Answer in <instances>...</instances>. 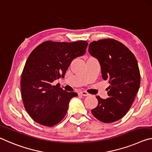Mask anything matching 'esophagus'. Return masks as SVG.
<instances>
[{
    "label": "esophagus",
    "mask_w": 152,
    "mask_h": 152,
    "mask_svg": "<svg viewBox=\"0 0 152 152\" xmlns=\"http://www.w3.org/2000/svg\"><path fill=\"white\" fill-rule=\"evenodd\" d=\"M79 94L81 96H88L89 95L88 92H86V91H80V92H79Z\"/></svg>",
    "instance_id": "obj_1"
}]
</instances>
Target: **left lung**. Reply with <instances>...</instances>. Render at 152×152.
<instances>
[{
  "instance_id": "left-lung-1",
  "label": "left lung",
  "mask_w": 152,
  "mask_h": 152,
  "mask_svg": "<svg viewBox=\"0 0 152 152\" xmlns=\"http://www.w3.org/2000/svg\"><path fill=\"white\" fill-rule=\"evenodd\" d=\"M89 53L98 59L102 77L108 81V98L96 96L98 104L91 110L98 120L109 123L123 118L133 102L140 86L137 61L128 48L113 39L94 41Z\"/></svg>"
}]
</instances>
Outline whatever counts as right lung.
I'll list each match as a JSON object with an SVG mask.
<instances>
[{"mask_svg": "<svg viewBox=\"0 0 152 152\" xmlns=\"http://www.w3.org/2000/svg\"><path fill=\"white\" fill-rule=\"evenodd\" d=\"M86 41H46L29 54L21 79V96L26 111L39 124L53 126L66 115L70 99L77 96L53 82L64 77L71 61L83 55Z\"/></svg>", "mask_w": 152, "mask_h": 152, "instance_id": "right-lung-1", "label": "right lung"}]
</instances>
